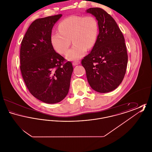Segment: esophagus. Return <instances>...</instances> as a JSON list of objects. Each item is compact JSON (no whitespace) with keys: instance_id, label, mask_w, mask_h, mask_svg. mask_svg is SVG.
<instances>
[{"instance_id":"obj_1","label":"esophagus","mask_w":152,"mask_h":152,"mask_svg":"<svg viewBox=\"0 0 152 152\" xmlns=\"http://www.w3.org/2000/svg\"><path fill=\"white\" fill-rule=\"evenodd\" d=\"M80 64L79 60H76V61H73L72 64L73 65H77Z\"/></svg>"}]
</instances>
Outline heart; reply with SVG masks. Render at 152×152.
I'll use <instances>...</instances> for the list:
<instances>
[{"instance_id":"obj_1","label":"heart","mask_w":152,"mask_h":152,"mask_svg":"<svg viewBox=\"0 0 152 152\" xmlns=\"http://www.w3.org/2000/svg\"><path fill=\"white\" fill-rule=\"evenodd\" d=\"M58 32L51 35V44L55 51L64 55L71 39L73 45L66 53V58L73 60L82 58L87 49L94 47L99 28L97 19L92 15H71L58 23Z\"/></svg>"}]
</instances>
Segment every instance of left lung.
I'll return each mask as SVG.
<instances>
[{"mask_svg": "<svg viewBox=\"0 0 152 152\" xmlns=\"http://www.w3.org/2000/svg\"><path fill=\"white\" fill-rule=\"evenodd\" d=\"M96 17L99 33L91 52L81 60L87 80L96 92L107 93L121 83L128 64V53L123 33L114 19L101 8H90Z\"/></svg>", "mask_w": 152, "mask_h": 152, "instance_id": "1", "label": "left lung"}]
</instances>
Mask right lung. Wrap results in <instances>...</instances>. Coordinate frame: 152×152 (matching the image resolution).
Masks as SVG:
<instances>
[{
	"label": "right lung",
	"instance_id": "1",
	"mask_svg": "<svg viewBox=\"0 0 152 152\" xmlns=\"http://www.w3.org/2000/svg\"><path fill=\"white\" fill-rule=\"evenodd\" d=\"M62 16L55 15L36 19L23 38L20 68L31 94L40 101L55 104L68 94L72 64L56 52L51 44L52 29Z\"/></svg>",
	"mask_w": 152,
	"mask_h": 152
}]
</instances>
